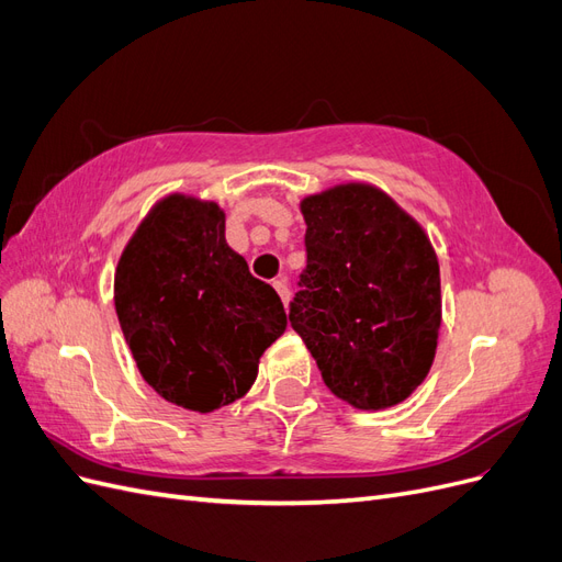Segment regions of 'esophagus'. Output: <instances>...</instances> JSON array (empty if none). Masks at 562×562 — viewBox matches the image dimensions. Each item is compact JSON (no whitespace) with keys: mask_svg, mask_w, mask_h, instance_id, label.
<instances>
[{"mask_svg":"<svg viewBox=\"0 0 562 562\" xmlns=\"http://www.w3.org/2000/svg\"><path fill=\"white\" fill-rule=\"evenodd\" d=\"M274 288H277V293L281 295L283 304L288 307V302H291V291H288V281H285V279H277V281H274Z\"/></svg>","mask_w":562,"mask_h":562,"instance_id":"1","label":"esophagus"}]
</instances>
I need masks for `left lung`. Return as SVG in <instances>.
<instances>
[{
	"label": "left lung",
	"instance_id": "obj_1",
	"mask_svg": "<svg viewBox=\"0 0 562 562\" xmlns=\"http://www.w3.org/2000/svg\"><path fill=\"white\" fill-rule=\"evenodd\" d=\"M304 291L291 326L333 394L356 411L403 403L429 375L443 302L429 234L380 187L304 196Z\"/></svg>",
	"mask_w": 562,
	"mask_h": 562
}]
</instances>
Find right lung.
<instances>
[{"mask_svg":"<svg viewBox=\"0 0 562 562\" xmlns=\"http://www.w3.org/2000/svg\"><path fill=\"white\" fill-rule=\"evenodd\" d=\"M114 310L143 380L203 415L248 394L288 326L274 288L229 248L225 211L180 192L147 211L119 255Z\"/></svg>","mask_w":562,"mask_h":562,"instance_id":"1","label":"right lung"}]
</instances>
